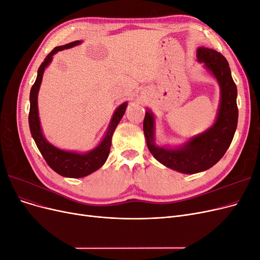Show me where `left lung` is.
Listing matches in <instances>:
<instances>
[{
	"instance_id": "1",
	"label": "left lung",
	"mask_w": 260,
	"mask_h": 260,
	"mask_svg": "<svg viewBox=\"0 0 260 260\" xmlns=\"http://www.w3.org/2000/svg\"><path fill=\"white\" fill-rule=\"evenodd\" d=\"M196 56L200 62L214 75L220 86V104L215 123L185 144L177 148L161 147L155 144V119L153 113L146 111L143 131L149 152L165 166L182 174H198L216 165L229 148L238 125V90L229 62L222 54L208 49H198Z\"/></svg>"
}]
</instances>
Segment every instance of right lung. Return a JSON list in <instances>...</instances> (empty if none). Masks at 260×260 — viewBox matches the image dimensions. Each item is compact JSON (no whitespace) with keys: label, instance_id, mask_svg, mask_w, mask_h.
I'll use <instances>...</instances> for the list:
<instances>
[{"label":"right lung","instance_id":"1","mask_svg":"<svg viewBox=\"0 0 260 260\" xmlns=\"http://www.w3.org/2000/svg\"><path fill=\"white\" fill-rule=\"evenodd\" d=\"M81 41H74L65 45H60L55 48L48 56L45 57L44 61L38 69V76L35 84L30 90V111H29V128L31 136H32L35 142L39 148V151L42 154L43 158L48 162L49 166L58 175L66 178H82L88 176L92 172L96 171L103 166L109 155L112 145V137L113 133L117 127V124L121 120L122 116L124 115L125 108L128 103H122L118 107L108 125L106 135L102 142L92 151L80 154L76 152L62 151L57 147H55L51 143H49L44 138L40 119H39V111H38V93L42 82V77L45 68L50 65L53 59V55L56 54L58 51H62L65 49H70L73 46L80 44Z\"/></svg>","mask_w":260,"mask_h":260}]
</instances>
